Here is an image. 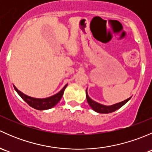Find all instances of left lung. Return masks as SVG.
Masks as SVG:
<instances>
[{
	"label": "left lung",
	"instance_id": "1",
	"mask_svg": "<svg viewBox=\"0 0 152 152\" xmlns=\"http://www.w3.org/2000/svg\"><path fill=\"white\" fill-rule=\"evenodd\" d=\"M87 89L86 90V98H87V101L88 102L89 105L90 106L92 109H93L94 111L97 112L99 113H110L115 112V110H118L119 108H121V107L125 104L126 102H128V101H129V99H131V97L127 99L126 100H124V102H119V103L111 105V106H106L101 104L97 103L95 101L92 100L90 97H89L88 94H87Z\"/></svg>",
	"mask_w": 152,
	"mask_h": 152
}]
</instances>
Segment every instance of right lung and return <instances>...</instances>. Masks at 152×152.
<instances>
[{"label":"right lung","instance_id":"obj_1","mask_svg":"<svg viewBox=\"0 0 152 152\" xmlns=\"http://www.w3.org/2000/svg\"><path fill=\"white\" fill-rule=\"evenodd\" d=\"M67 86V84L59 92V93L53 95V96H50V97L45 98V99H36V98L30 97V96H26V95L23 94L22 92L18 90V88H17L15 86H14V88L16 90L17 93H18V95H19V96H20V97L22 98L29 106H30V107H33V108L38 110H45L53 107L59 102V101H60V99H62V95H63L64 93V91H65V89L66 88Z\"/></svg>","mask_w":152,"mask_h":152}]
</instances>
